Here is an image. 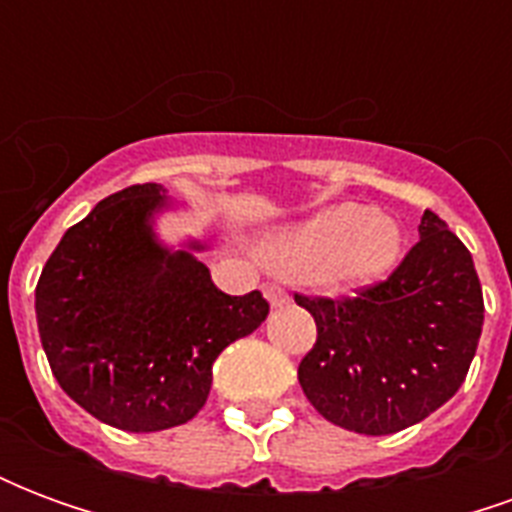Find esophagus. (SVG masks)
<instances>
[{
	"label": "esophagus",
	"instance_id": "esophagus-1",
	"mask_svg": "<svg viewBox=\"0 0 512 512\" xmlns=\"http://www.w3.org/2000/svg\"><path fill=\"white\" fill-rule=\"evenodd\" d=\"M263 296H266L271 307H285L288 304V293L279 285H263Z\"/></svg>",
	"mask_w": 512,
	"mask_h": 512
}]
</instances>
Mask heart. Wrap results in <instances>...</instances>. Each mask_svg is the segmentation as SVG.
Wrapping results in <instances>:
<instances>
[{
    "instance_id": "1",
    "label": "heart",
    "mask_w": 512,
    "mask_h": 512,
    "mask_svg": "<svg viewBox=\"0 0 512 512\" xmlns=\"http://www.w3.org/2000/svg\"><path fill=\"white\" fill-rule=\"evenodd\" d=\"M400 255V227L359 202L323 208L271 233L263 244V257L282 274L343 290L381 282L400 263Z\"/></svg>"
}]
</instances>
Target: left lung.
<instances>
[{
  "label": "left lung",
  "mask_w": 512,
  "mask_h": 512,
  "mask_svg": "<svg viewBox=\"0 0 512 512\" xmlns=\"http://www.w3.org/2000/svg\"><path fill=\"white\" fill-rule=\"evenodd\" d=\"M318 340L299 365L315 411L365 436L417 425L469 373L483 332V288L472 255L433 211L389 279L354 299L299 296Z\"/></svg>",
  "instance_id": "8db88e82"
}]
</instances>
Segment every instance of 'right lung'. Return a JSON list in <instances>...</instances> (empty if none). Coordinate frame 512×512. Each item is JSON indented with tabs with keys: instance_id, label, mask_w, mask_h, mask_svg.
I'll list each match as a JSON object with an SVG mask.
<instances>
[{
	"instance_id": "add662e5",
	"label": "right lung",
	"mask_w": 512,
	"mask_h": 512,
	"mask_svg": "<svg viewBox=\"0 0 512 512\" xmlns=\"http://www.w3.org/2000/svg\"><path fill=\"white\" fill-rule=\"evenodd\" d=\"M167 191L109 194L62 235L35 288L38 332L65 395L112 428L153 433L208 400L213 362L266 321L260 290L227 296L189 241L169 249L153 216Z\"/></svg>"
}]
</instances>
